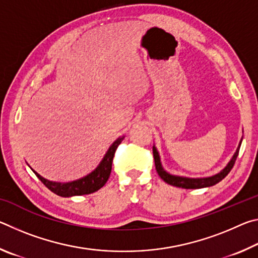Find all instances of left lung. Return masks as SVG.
Wrapping results in <instances>:
<instances>
[{
    "label": "left lung",
    "instance_id": "left-lung-1",
    "mask_svg": "<svg viewBox=\"0 0 258 258\" xmlns=\"http://www.w3.org/2000/svg\"><path fill=\"white\" fill-rule=\"evenodd\" d=\"M241 142H242V139L240 140L237 150H235L234 155L232 156V158L230 159V161L226 164L225 167L222 169V171L218 172L217 174H214V175L207 176V177H186V176H180V175H173V174L168 173L167 171H165L163 165H161L159 152H158V150H157V148L154 146L152 147V152H154L157 173H158V175L163 178L166 183H168V184L174 185V186L183 187V189H202V187L215 185L216 183L223 180V178L230 173L231 169H232L233 165L235 163V159H237V157H238Z\"/></svg>",
    "mask_w": 258,
    "mask_h": 258
}]
</instances>
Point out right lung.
<instances>
[{"mask_svg":"<svg viewBox=\"0 0 258 258\" xmlns=\"http://www.w3.org/2000/svg\"><path fill=\"white\" fill-rule=\"evenodd\" d=\"M123 137H119L115 142H112V145L109 147L106 155L103 156L102 160L100 161V164L97 166V168L94 171L91 172L87 175L83 176L78 180L72 181V182H54L50 181L47 178H44L41 176L37 172H33L36 174V176L40 178L43 184H44L47 189L51 190L53 194L60 196V197H73V196H83V195H89L93 194V192L98 191L99 189L106 184L109 176L111 173V165L113 155L117 147L119 146V143L124 140Z\"/></svg>","mask_w":258,"mask_h":258,"instance_id":"right-lung-1","label":"right lung"}]
</instances>
